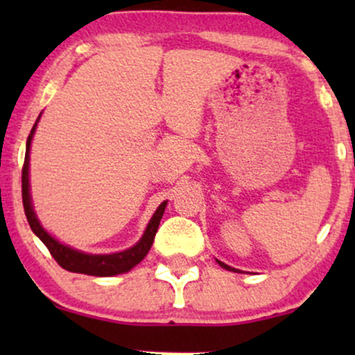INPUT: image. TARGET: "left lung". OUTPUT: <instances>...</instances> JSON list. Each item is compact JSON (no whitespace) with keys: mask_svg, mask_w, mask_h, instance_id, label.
Masks as SVG:
<instances>
[{"mask_svg":"<svg viewBox=\"0 0 355 355\" xmlns=\"http://www.w3.org/2000/svg\"><path fill=\"white\" fill-rule=\"evenodd\" d=\"M217 262L220 263V267H223V268H227V270H235V268H232V267H229L227 266V263H223V262H220V260H217Z\"/></svg>","mask_w":355,"mask_h":355,"instance_id":"8db88e82","label":"left lung"}]
</instances>
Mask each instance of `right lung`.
Segmentation results:
<instances>
[{
    "mask_svg": "<svg viewBox=\"0 0 355 355\" xmlns=\"http://www.w3.org/2000/svg\"><path fill=\"white\" fill-rule=\"evenodd\" d=\"M38 123V120H36ZM36 123L31 128L30 137L26 141V155H24V164H23V172H21V195H23V207L24 214H26L28 223H30L31 230L38 235L40 240L46 245L53 259L58 262L60 267H63L64 270L76 272V274H87V275H95V277H108V275H116L128 272L130 268H133L141 260L145 259L148 254L150 247H152L155 234H157L158 225H160L162 215H164L166 202L162 203L158 207L155 215L150 220L148 227H146L144 237L140 239V242L137 245L123 252H118V254H110V255H92V254H83V252L73 250L71 247L63 245L58 240H55L48 234L46 230L40 225L38 218H36L33 207H31V198H30V180H28V166H30V145L31 138L36 130Z\"/></svg>",
    "mask_w": 355,
    "mask_h": 355,
    "instance_id": "obj_1",
    "label": "right lung"
}]
</instances>
